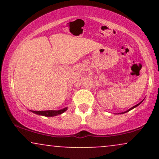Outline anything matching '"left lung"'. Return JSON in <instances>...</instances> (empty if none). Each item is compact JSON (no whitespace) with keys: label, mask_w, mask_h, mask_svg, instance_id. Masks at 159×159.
<instances>
[{"label":"left lung","mask_w":159,"mask_h":159,"mask_svg":"<svg viewBox=\"0 0 159 159\" xmlns=\"http://www.w3.org/2000/svg\"><path fill=\"white\" fill-rule=\"evenodd\" d=\"M140 103H141V102H140ZM140 103H139V104H138V105H134V107H132V108H130V109H129V110H128V111H125V112H124V113H126V112H128V111H131V110H132V109H133V108H134V107H137V106H138V105H139ZM124 113H122V114H124Z\"/></svg>","instance_id":"obj_1"}]
</instances>
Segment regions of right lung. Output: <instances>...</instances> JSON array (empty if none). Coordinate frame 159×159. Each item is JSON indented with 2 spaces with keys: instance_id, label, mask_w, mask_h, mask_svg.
Instances as JSON below:
<instances>
[{
  "instance_id": "1",
  "label": "right lung",
  "mask_w": 159,
  "mask_h": 159,
  "mask_svg": "<svg viewBox=\"0 0 159 159\" xmlns=\"http://www.w3.org/2000/svg\"><path fill=\"white\" fill-rule=\"evenodd\" d=\"M67 107L62 109V110L59 111H31L33 113L39 115H43V116H57V115H59L63 114V112H65L66 111Z\"/></svg>"
}]
</instances>
